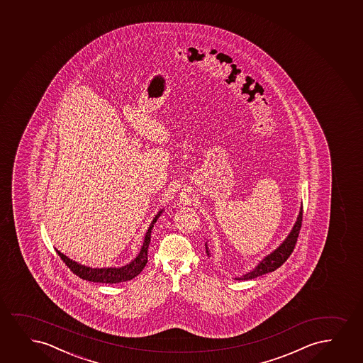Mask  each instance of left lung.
Segmentation results:
<instances>
[{"label": "left lung", "mask_w": 363, "mask_h": 363, "mask_svg": "<svg viewBox=\"0 0 363 363\" xmlns=\"http://www.w3.org/2000/svg\"><path fill=\"white\" fill-rule=\"evenodd\" d=\"M302 218H303V206H301L300 215H298L295 226L292 228L290 235L287 236L286 240L282 242L281 245L273 253H270L268 257H265L264 259L262 260L258 264V267H255V269H253L250 273H247L246 275H243L242 278H238V280H250V279L258 278L260 275L272 273L274 270L280 268L295 250L297 238L300 235L301 226H302ZM206 253L209 255L208 247H206Z\"/></svg>", "instance_id": "left-lung-1"}]
</instances>
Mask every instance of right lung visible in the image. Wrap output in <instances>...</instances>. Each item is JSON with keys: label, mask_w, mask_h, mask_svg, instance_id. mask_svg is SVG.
Listing matches in <instances>:
<instances>
[{"label": "right lung", "mask_w": 363, "mask_h": 363, "mask_svg": "<svg viewBox=\"0 0 363 363\" xmlns=\"http://www.w3.org/2000/svg\"><path fill=\"white\" fill-rule=\"evenodd\" d=\"M162 211H159L157 215H155L152 224L149 226L145 238H144L143 246H142V250L139 252V255H137V258L132 260L130 264L125 265L122 268H89V267L78 264L77 262L69 259L68 257L61 253L59 250H56V252L59 253L61 259L65 262V264L71 269V272H73V274H76L77 277H79L83 280L103 282V284H118V282L128 281V280L135 278L143 270L145 264L148 263V248L149 243H150V238H152V230L154 228V224L159 219V216L162 215Z\"/></svg>", "instance_id": "add662e5"}]
</instances>
